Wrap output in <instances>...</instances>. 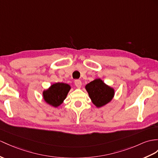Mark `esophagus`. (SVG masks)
Wrapping results in <instances>:
<instances>
[{
  "mask_svg": "<svg viewBox=\"0 0 158 158\" xmlns=\"http://www.w3.org/2000/svg\"><path fill=\"white\" fill-rule=\"evenodd\" d=\"M74 83H75V85H76V86L77 88H81V86H82V82L80 81V80H76Z\"/></svg>",
  "mask_w": 158,
  "mask_h": 158,
  "instance_id": "obj_1",
  "label": "esophagus"
}]
</instances>
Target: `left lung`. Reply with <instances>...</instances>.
<instances>
[{"instance_id": "8db88e82", "label": "left lung", "mask_w": 158, "mask_h": 158, "mask_svg": "<svg viewBox=\"0 0 158 158\" xmlns=\"http://www.w3.org/2000/svg\"><path fill=\"white\" fill-rule=\"evenodd\" d=\"M92 102L97 107L105 106L109 103L115 94L114 89L104 82L101 79L97 78L85 86Z\"/></svg>"}]
</instances>
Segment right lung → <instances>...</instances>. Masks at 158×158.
Segmentation results:
<instances>
[{
	"instance_id": "add662e5",
	"label": "right lung",
	"mask_w": 158,
	"mask_h": 158,
	"mask_svg": "<svg viewBox=\"0 0 158 158\" xmlns=\"http://www.w3.org/2000/svg\"><path fill=\"white\" fill-rule=\"evenodd\" d=\"M70 89L71 86L68 84L56 82L43 90V98L48 105L56 108L64 102Z\"/></svg>"
}]
</instances>
